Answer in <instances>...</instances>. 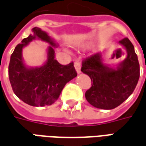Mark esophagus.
Wrapping results in <instances>:
<instances>
[{
    "label": "esophagus",
    "mask_w": 146,
    "mask_h": 146,
    "mask_svg": "<svg viewBox=\"0 0 146 146\" xmlns=\"http://www.w3.org/2000/svg\"><path fill=\"white\" fill-rule=\"evenodd\" d=\"M75 70H76V72L78 73V74H80L82 71H81V64H80V63L78 61H75Z\"/></svg>",
    "instance_id": "obj_1"
}]
</instances>
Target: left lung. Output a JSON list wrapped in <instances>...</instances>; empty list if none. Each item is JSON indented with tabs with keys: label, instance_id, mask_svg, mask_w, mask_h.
Instances as JSON below:
<instances>
[{
	"label": "left lung",
	"instance_id": "left-lung-1",
	"mask_svg": "<svg viewBox=\"0 0 146 146\" xmlns=\"http://www.w3.org/2000/svg\"><path fill=\"white\" fill-rule=\"evenodd\" d=\"M119 44L126 49V58L116 64L104 63V52L90 56L82 63L81 71L91 78L92 86L86 92V99L94 107L113 109L134 92L140 76V67L134 45L128 38Z\"/></svg>",
	"mask_w": 146,
	"mask_h": 146
}]
</instances>
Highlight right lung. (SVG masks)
<instances>
[{
    "instance_id": "1",
    "label": "right lung",
    "mask_w": 146,
    "mask_h": 146,
    "mask_svg": "<svg viewBox=\"0 0 146 146\" xmlns=\"http://www.w3.org/2000/svg\"><path fill=\"white\" fill-rule=\"evenodd\" d=\"M33 34L23 39L12 52L9 66V77L13 92L20 100L31 106L51 105L60 95L67 82L77 76L73 63L61 65L55 59L58 43L41 28L32 29ZM34 40L48 43L46 60L41 66L25 64L22 49Z\"/></svg>"
}]
</instances>
